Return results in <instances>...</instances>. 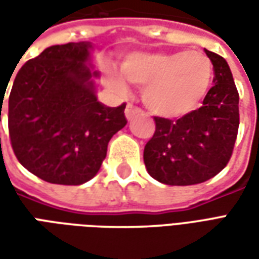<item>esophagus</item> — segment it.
I'll list each match as a JSON object with an SVG mask.
<instances>
[{
  "label": "esophagus",
  "instance_id": "34e87169",
  "mask_svg": "<svg viewBox=\"0 0 259 259\" xmlns=\"http://www.w3.org/2000/svg\"><path fill=\"white\" fill-rule=\"evenodd\" d=\"M141 109L140 108L135 107L133 104H127V107H126V111H124V115H126V118H127V120H130V119H133L137 115V113H140Z\"/></svg>",
  "mask_w": 259,
  "mask_h": 259
}]
</instances>
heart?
Instances as JSON below:
<instances>
[{
  "instance_id": "b5f03b06",
  "label": "heart",
  "mask_w": 259,
  "mask_h": 259,
  "mask_svg": "<svg viewBox=\"0 0 259 259\" xmlns=\"http://www.w3.org/2000/svg\"><path fill=\"white\" fill-rule=\"evenodd\" d=\"M122 74L108 68L109 83L120 93L126 79L144 84L143 101L152 112L178 118L200 107L213 81L211 59L201 51L136 53L120 65Z\"/></svg>"
}]
</instances>
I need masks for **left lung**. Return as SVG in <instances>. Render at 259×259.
Here are the masks:
<instances>
[{
	"label": "left lung",
	"mask_w": 259,
	"mask_h": 259,
	"mask_svg": "<svg viewBox=\"0 0 259 259\" xmlns=\"http://www.w3.org/2000/svg\"><path fill=\"white\" fill-rule=\"evenodd\" d=\"M213 65V83L202 107L178 120L155 116V133L144 147L148 174L169 186H191L228 165L239 132V93L228 62L204 50Z\"/></svg>",
	"instance_id": "left-lung-1"
}]
</instances>
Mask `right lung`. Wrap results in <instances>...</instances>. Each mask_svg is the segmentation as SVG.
<instances>
[{
	"instance_id": "obj_1",
	"label": "right lung",
	"mask_w": 259,
	"mask_h": 259,
	"mask_svg": "<svg viewBox=\"0 0 259 259\" xmlns=\"http://www.w3.org/2000/svg\"><path fill=\"white\" fill-rule=\"evenodd\" d=\"M91 50L89 41L51 46L15 76L11 146L18 161L48 183L79 186L93 179L111 137L127 123L126 104L109 108L97 100Z\"/></svg>"
}]
</instances>
